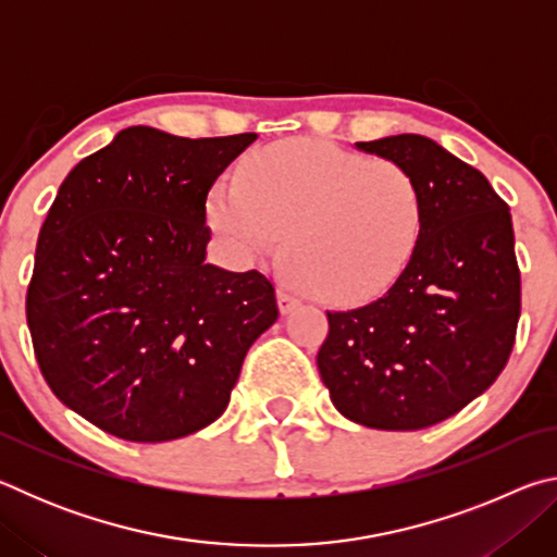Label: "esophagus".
<instances>
[{"label": "esophagus", "instance_id": "esophagus-1", "mask_svg": "<svg viewBox=\"0 0 557 557\" xmlns=\"http://www.w3.org/2000/svg\"><path fill=\"white\" fill-rule=\"evenodd\" d=\"M277 305H280V312L282 314H289V312H295V309L299 307V299L292 295V292H287L285 287H280L277 289Z\"/></svg>", "mask_w": 557, "mask_h": 557}]
</instances>
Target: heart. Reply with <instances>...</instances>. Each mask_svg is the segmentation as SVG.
Instances as JSON below:
<instances>
[{
  "label": "heart",
  "mask_w": 557,
  "mask_h": 557,
  "mask_svg": "<svg viewBox=\"0 0 557 557\" xmlns=\"http://www.w3.org/2000/svg\"><path fill=\"white\" fill-rule=\"evenodd\" d=\"M206 219L231 256L280 248L292 282L334 305H363L403 275L425 228V191L410 169L324 139H282L240 164V184L211 188Z\"/></svg>",
  "instance_id": "heart-1"
}]
</instances>
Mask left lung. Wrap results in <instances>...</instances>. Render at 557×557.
Segmentation results:
<instances>
[{
  "label": "left lung",
  "mask_w": 557,
  "mask_h": 557,
  "mask_svg": "<svg viewBox=\"0 0 557 557\" xmlns=\"http://www.w3.org/2000/svg\"><path fill=\"white\" fill-rule=\"evenodd\" d=\"M356 149L418 176L425 228L385 295L326 312L317 369L346 420L422 430L482 395L511 356L521 317L511 213L479 169L435 139L391 135Z\"/></svg>",
  "instance_id": "obj_1"
}]
</instances>
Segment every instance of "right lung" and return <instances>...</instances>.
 Wrapping results in <instances>:
<instances>
[{"mask_svg":"<svg viewBox=\"0 0 557 557\" xmlns=\"http://www.w3.org/2000/svg\"><path fill=\"white\" fill-rule=\"evenodd\" d=\"M256 139L127 127L55 194L26 322L55 398L108 435L169 442L209 428L248 348L277 322L265 275L206 260V199Z\"/></svg>","mask_w":557,"mask_h":557,"instance_id":"add662e5","label":"right lung"}]
</instances>
